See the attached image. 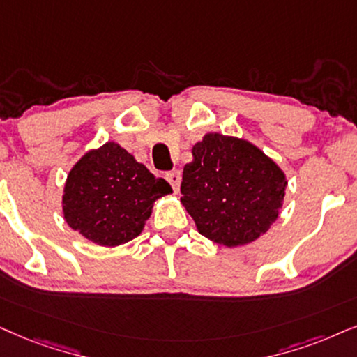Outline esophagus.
Instances as JSON below:
<instances>
[{
    "label": "esophagus",
    "mask_w": 357,
    "mask_h": 357,
    "mask_svg": "<svg viewBox=\"0 0 357 357\" xmlns=\"http://www.w3.org/2000/svg\"><path fill=\"white\" fill-rule=\"evenodd\" d=\"M166 179H168L173 191L179 192V186H181V173H179V171H171V173L166 174Z\"/></svg>",
    "instance_id": "34e87169"
}]
</instances>
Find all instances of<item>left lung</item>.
I'll list each match as a JSON object with an SVG mask.
<instances>
[{
    "label": "left lung",
    "mask_w": 357,
    "mask_h": 357,
    "mask_svg": "<svg viewBox=\"0 0 357 357\" xmlns=\"http://www.w3.org/2000/svg\"><path fill=\"white\" fill-rule=\"evenodd\" d=\"M191 153L181 204L197 232L229 249L264 236L283 207V169L249 139L220 133H206Z\"/></svg>",
    "instance_id": "8db88e82"
}]
</instances>
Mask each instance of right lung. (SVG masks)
I'll use <instances>...</instances> for the list:
<instances>
[{"instance_id": "1", "label": "right lung", "mask_w": 357, "mask_h": 357, "mask_svg": "<svg viewBox=\"0 0 357 357\" xmlns=\"http://www.w3.org/2000/svg\"><path fill=\"white\" fill-rule=\"evenodd\" d=\"M173 192L119 143L92 148L72 166L62 192L70 229L100 247H119L142 234L160 197Z\"/></svg>"}]
</instances>
